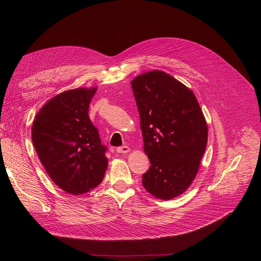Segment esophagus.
Wrapping results in <instances>:
<instances>
[{
    "mask_svg": "<svg viewBox=\"0 0 261 261\" xmlns=\"http://www.w3.org/2000/svg\"><path fill=\"white\" fill-rule=\"evenodd\" d=\"M129 147L127 146H122V147H117L116 148V152L117 153H127L129 152Z\"/></svg>",
    "mask_w": 261,
    "mask_h": 261,
    "instance_id": "1",
    "label": "esophagus"
}]
</instances>
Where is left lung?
Listing matches in <instances>:
<instances>
[{"label":"left lung","mask_w":261,"mask_h":261,"mask_svg":"<svg viewBox=\"0 0 261 261\" xmlns=\"http://www.w3.org/2000/svg\"><path fill=\"white\" fill-rule=\"evenodd\" d=\"M130 84L151 164L143 185L156 198L172 199L198 172L208 140L206 120L193 91L167 73L152 70Z\"/></svg>","instance_id":"1"}]
</instances>
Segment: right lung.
<instances>
[{"mask_svg":"<svg viewBox=\"0 0 261 261\" xmlns=\"http://www.w3.org/2000/svg\"><path fill=\"white\" fill-rule=\"evenodd\" d=\"M97 88L64 91L37 114L31 138L42 165L63 191L82 195L96 188L108 168L99 130L88 115Z\"/></svg>","mask_w":261,"mask_h":261,"instance_id":"add662e5","label":"right lung"}]
</instances>
